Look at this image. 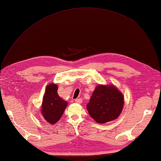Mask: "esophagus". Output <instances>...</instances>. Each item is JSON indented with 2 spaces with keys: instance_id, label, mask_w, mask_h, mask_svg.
<instances>
[{
  "instance_id": "34e87169",
  "label": "esophagus",
  "mask_w": 161,
  "mask_h": 161,
  "mask_svg": "<svg viewBox=\"0 0 161 161\" xmlns=\"http://www.w3.org/2000/svg\"><path fill=\"white\" fill-rule=\"evenodd\" d=\"M75 102L77 104H81V103H82L83 100H82V99H81V98H79V99H77V100H75Z\"/></svg>"
}]
</instances>
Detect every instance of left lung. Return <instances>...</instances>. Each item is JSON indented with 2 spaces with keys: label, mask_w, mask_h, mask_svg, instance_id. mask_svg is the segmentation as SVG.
Instances as JSON below:
<instances>
[{
  "label": "left lung",
  "mask_w": 161,
  "mask_h": 161,
  "mask_svg": "<svg viewBox=\"0 0 161 161\" xmlns=\"http://www.w3.org/2000/svg\"><path fill=\"white\" fill-rule=\"evenodd\" d=\"M124 103V95L115 85L98 84L86 105V108L95 122L104 124L119 117Z\"/></svg>",
  "instance_id": "8db88e82"
}]
</instances>
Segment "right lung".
I'll return each instance as SVG.
<instances>
[{
  "label": "right lung",
  "instance_id": "right-lung-1",
  "mask_svg": "<svg viewBox=\"0 0 161 161\" xmlns=\"http://www.w3.org/2000/svg\"><path fill=\"white\" fill-rule=\"evenodd\" d=\"M57 85L52 83L46 86L43 95L41 114L44 119L50 125L59 120L68 106V102L57 93Z\"/></svg>",
  "mask_w": 161,
  "mask_h": 161
}]
</instances>
